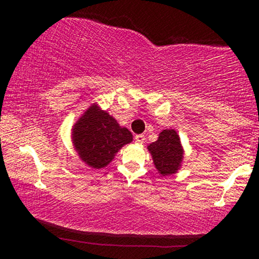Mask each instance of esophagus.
I'll return each instance as SVG.
<instances>
[{"instance_id": "esophagus-1", "label": "esophagus", "mask_w": 259, "mask_h": 259, "mask_svg": "<svg viewBox=\"0 0 259 259\" xmlns=\"http://www.w3.org/2000/svg\"><path fill=\"white\" fill-rule=\"evenodd\" d=\"M135 141L138 142V144H144L145 135H142V134H138V135H135Z\"/></svg>"}]
</instances>
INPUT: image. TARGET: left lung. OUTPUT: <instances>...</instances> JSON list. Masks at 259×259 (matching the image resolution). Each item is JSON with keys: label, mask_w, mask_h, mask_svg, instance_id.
<instances>
[{"label": "left lung", "mask_w": 259, "mask_h": 259, "mask_svg": "<svg viewBox=\"0 0 259 259\" xmlns=\"http://www.w3.org/2000/svg\"><path fill=\"white\" fill-rule=\"evenodd\" d=\"M152 156L154 167L160 175L175 174L181 167L184 150L180 138L173 129H165L159 133L158 140L147 146Z\"/></svg>", "instance_id": "left-lung-1"}]
</instances>
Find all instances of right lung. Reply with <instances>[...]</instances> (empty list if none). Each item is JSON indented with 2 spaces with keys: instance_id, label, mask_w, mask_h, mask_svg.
Segmentation results:
<instances>
[{
  "instance_id": "right-lung-1",
  "label": "right lung",
  "mask_w": 259,
  "mask_h": 259,
  "mask_svg": "<svg viewBox=\"0 0 259 259\" xmlns=\"http://www.w3.org/2000/svg\"><path fill=\"white\" fill-rule=\"evenodd\" d=\"M72 139L81 160L89 167L100 169L108 165L115 153L133 141V135L108 113L92 105L74 124Z\"/></svg>"
}]
</instances>
